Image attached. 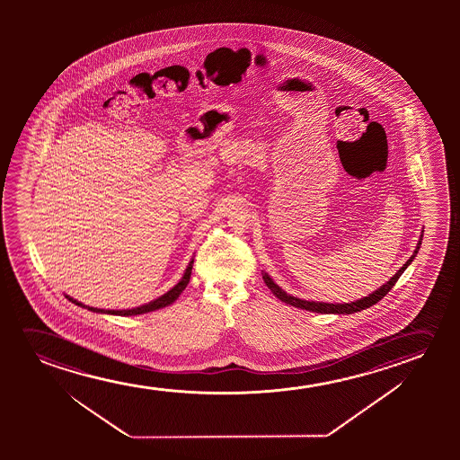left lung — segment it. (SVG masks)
I'll return each instance as SVG.
<instances>
[{"label": "left lung", "mask_w": 460, "mask_h": 460, "mask_svg": "<svg viewBox=\"0 0 460 460\" xmlns=\"http://www.w3.org/2000/svg\"><path fill=\"white\" fill-rule=\"evenodd\" d=\"M422 233H424V231H421L420 240H418V243H416L415 252H413V254L410 256L409 261H407V262H405V264L396 271V275H393V277L390 278V281H386V283H385L384 286H380L377 290H374V292L369 294L367 296L359 298L357 302L323 303L302 300V298H296V296H289L288 292H284V290L281 289V288H279V286H278L270 277H269V273L262 271V278H264L267 288L273 292V296H278L281 302L288 303L290 306L306 309V311H311V313H321V314H352V313H358L361 309L371 308L372 305H376L378 300H382V298H384V296L393 289V286L396 284L399 277H401L403 271H405V269L413 262V259L416 258V254L420 252V248H421Z\"/></svg>", "instance_id": "obj_1"}]
</instances>
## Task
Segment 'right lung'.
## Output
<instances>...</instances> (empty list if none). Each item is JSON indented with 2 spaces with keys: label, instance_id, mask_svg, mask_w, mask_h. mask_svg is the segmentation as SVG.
Instances as JSON below:
<instances>
[{
  "label": "right lung",
  "instance_id": "right-lung-1",
  "mask_svg": "<svg viewBox=\"0 0 460 460\" xmlns=\"http://www.w3.org/2000/svg\"><path fill=\"white\" fill-rule=\"evenodd\" d=\"M191 269H193V259L190 261L189 265H187V269L183 271V277L181 278V281L172 288V289L168 290L166 294H164L162 296H158L155 300H152V302L146 303V305H141V306H137V308L132 309H101V308H93V306H86V305H83L82 302H78L75 298H72V296H66V298L69 300V302L75 303L78 306H82V308H88L89 311H93V313H101V314H113V315H138V314H146V313H151V311H157V309L164 308V306H170L171 303L176 302L179 296L182 294V290L187 288V284H189L190 277H191Z\"/></svg>",
  "mask_w": 460,
  "mask_h": 460
}]
</instances>
